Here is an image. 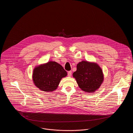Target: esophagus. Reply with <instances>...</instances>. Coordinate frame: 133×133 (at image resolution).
<instances>
[{
    "instance_id": "1",
    "label": "esophagus",
    "mask_w": 133,
    "mask_h": 133,
    "mask_svg": "<svg viewBox=\"0 0 133 133\" xmlns=\"http://www.w3.org/2000/svg\"><path fill=\"white\" fill-rule=\"evenodd\" d=\"M72 75V71H69L68 72V76L69 77H71Z\"/></svg>"
}]
</instances>
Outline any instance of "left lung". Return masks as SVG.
I'll list each match as a JSON object with an SVG mask.
<instances>
[{"mask_svg": "<svg viewBox=\"0 0 133 133\" xmlns=\"http://www.w3.org/2000/svg\"><path fill=\"white\" fill-rule=\"evenodd\" d=\"M73 77L80 88L87 93H93L100 87L104 80L101 68L95 63L82 61L77 65Z\"/></svg>", "mask_w": 133, "mask_h": 133, "instance_id": "obj_1", "label": "left lung"}]
</instances>
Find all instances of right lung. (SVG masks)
Wrapping results in <instances>:
<instances>
[{"mask_svg":"<svg viewBox=\"0 0 133 133\" xmlns=\"http://www.w3.org/2000/svg\"><path fill=\"white\" fill-rule=\"evenodd\" d=\"M67 75L63 67L55 61L36 67L33 70L32 78L35 86L42 91L55 90L61 79Z\"/></svg>","mask_w":133,"mask_h":133,"instance_id":"add662e5","label":"right lung"}]
</instances>
